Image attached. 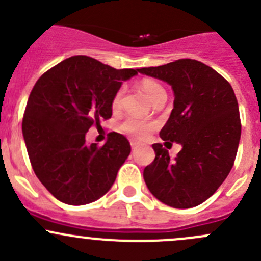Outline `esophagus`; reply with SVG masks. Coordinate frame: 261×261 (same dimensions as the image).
I'll list each match as a JSON object with an SVG mask.
<instances>
[{
	"instance_id": "esophagus-1",
	"label": "esophagus",
	"mask_w": 261,
	"mask_h": 261,
	"mask_svg": "<svg viewBox=\"0 0 261 261\" xmlns=\"http://www.w3.org/2000/svg\"><path fill=\"white\" fill-rule=\"evenodd\" d=\"M131 147H133V150H135L136 147H138V144L134 143V141H131Z\"/></svg>"
}]
</instances>
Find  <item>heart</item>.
I'll use <instances>...</instances> for the list:
<instances>
[{"label": "heart", "mask_w": 261, "mask_h": 261, "mask_svg": "<svg viewBox=\"0 0 261 261\" xmlns=\"http://www.w3.org/2000/svg\"><path fill=\"white\" fill-rule=\"evenodd\" d=\"M140 87L151 103L155 99L159 98V97L167 94L165 93V89L162 87V84H159L158 82L152 80H144L140 83ZM123 94H125V87H120V88L116 91L114 98H112V109L120 110L121 103H122ZM150 128H151V125L143 122V121L140 120H136V118H127V120L122 123V130L125 131V133L130 134L131 136H134V138L136 139L145 138Z\"/></svg>", "instance_id": "obj_1"}]
</instances>
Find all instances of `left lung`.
Wrapping results in <instances>:
<instances>
[{"label": "left lung", "mask_w": 261, "mask_h": 261, "mask_svg": "<svg viewBox=\"0 0 261 261\" xmlns=\"http://www.w3.org/2000/svg\"><path fill=\"white\" fill-rule=\"evenodd\" d=\"M138 70L167 82L174 93V107L160 131L164 145H152L155 159L144 169V180L164 204L198 206L217 191L235 162L241 122L232 87L211 67L193 59ZM172 142L182 145L175 158L167 152Z\"/></svg>", "instance_id": "1"}]
</instances>
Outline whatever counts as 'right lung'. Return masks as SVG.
Returning <instances> with one entry per match:
<instances>
[{
    "label": "right lung",
    "mask_w": 261,
    "mask_h": 261,
    "mask_svg": "<svg viewBox=\"0 0 261 261\" xmlns=\"http://www.w3.org/2000/svg\"><path fill=\"white\" fill-rule=\"evenodd\" d=\"M138 72L75 55L44 73L34 86L22 120L23 140L36 177L63 203H92L114 184L130 155V143L110 133L98 147L87 143L86 134L111 117L116 91Z\"/></svg>",
    "instance_id": "1"
}]
</instances>
